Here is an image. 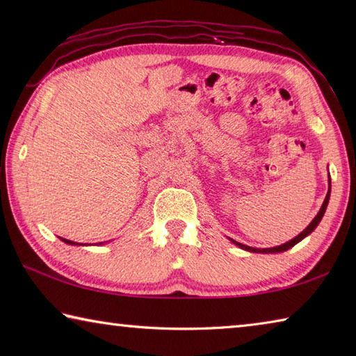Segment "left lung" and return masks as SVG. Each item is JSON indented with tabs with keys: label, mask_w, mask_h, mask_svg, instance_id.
<instances>
[{
	"label": "left lung",
	"mask_w": 356,
	"mask_h": 356,
	"mask_svg": "<svg viewBox=\"0 0 356 356\" xmlns=\"http://www.w3.org/2000/svg\"><path fill=\"white\" fill-rule=\"evenodd\" d=\"M329 197H330V180H329V191H327V195H326V199H324V202H323V207H321V209L318 211V214L315 216V218H314V220L311 222V225H309L307 228H306L303 232L298 234V236L295 237V238H292L291 241H286L284 245H280V246H275V248H264V249H259V248H251V246L241 245V243H238V241H234V240H232V241H234V243H236L237 246H240L241 249H246V251H249V252L272 254V252H283V251H287V249L297 245L300 240H303L306 236H309V234H311V232L316 228V226H318V223L321 222V218H323L324 213H326V208H327V203H329Z\"/></svg>",
	"instance_id": "8db88e82"
}]
</instances>
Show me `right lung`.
Here are the masks:
<instances>
[{"instance_id": "1", "label": "right lung", "mask_w": 356, "mask_h": 356, "mask_svg": "<svg viewBox=\"0 0 356 356\" xmlns=\"http://www.w3.org/2000/svg\"><path fill=\"white\" fill-rule=\"evenodd\" d=\"M61 238V237H59ZM63 241H65V243H69V245H79V243H76V241H70V240H67V238H61ZM101 245V243H99Z\"/></svg>"}]
</instances>
